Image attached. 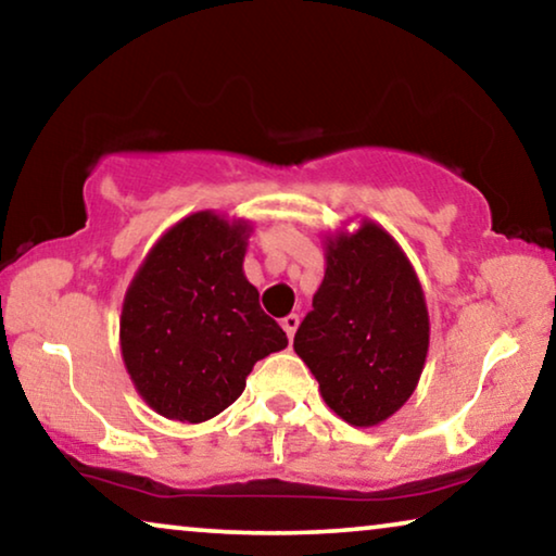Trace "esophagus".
Here are the masks:
<instances>
[{
    "instance_id": "esophagus-1",
    "label": "esophagus",
    "mask_w": 556,
    "mask_h": 556,
    "mask_svg": "<svg viewBox=\"0 0 556 556\" xmlns=\"http://www.w3.org/2000/svg\"><path fill=\"white\" fill-rule=\"evenodd\" d=\"M280 326H283V331L288 333V339H293V333H295V329H299V316H295V314H291V316L280 318Z\"/></svg>"
}]
</instances>
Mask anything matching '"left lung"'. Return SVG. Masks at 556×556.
<instances>
[{"instance_id":"obj_1","label":"left lung","mask_w":556,"mask_h":556,"mask_svg":"<svg viewBox=\"0 0 556 556\" xmlns=\"http://www.w3.org/2000/svg\"><path fill=\"white\" fill-rule=\"evenodd\" d=\"M430 324L413 265L390 235L364 223L326 250V276L293 349L326 405L356 428L409 400L428 356Z\"/></svg>"}]
</instances>
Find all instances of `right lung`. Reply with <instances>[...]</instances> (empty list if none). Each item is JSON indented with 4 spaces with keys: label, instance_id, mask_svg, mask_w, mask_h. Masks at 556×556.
<instances>
[{
    "label": "right lung",
    "instance_id": "obj_1",
    "mask_svg": "<svg viewBox=\"0 0 556 556\" xmlns=\"http://www.w3.org/2000/svg\"><path fill=\"white\" fill-rule=\"evenodd\" d=\"M248 225L197 212L151 248L121 314V352L159 415L202 422L245 390L255 362L286 349L242 273Z\"/></svg>",
    "mask_w": 556,
    "mask_h": 556
}]
</instances>
